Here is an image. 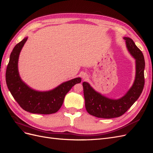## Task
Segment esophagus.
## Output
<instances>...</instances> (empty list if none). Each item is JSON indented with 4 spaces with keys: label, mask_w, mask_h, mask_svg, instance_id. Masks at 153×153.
Returning a JSON list of instances; mask_svg holds the SVG:
<instances>
[{
    "label": "esophagus",
    "mask_w": 153,
    "mask_h": 153,
    "mask_svg": "<svg viewBox=\"0 0 153 153\" xmlns=\"http://www.w3.org/2000/svg\"><path fill=\"white\" fill-rule=\"evenodd\" d=\"M87 78V75H86V74H82V78L83 79H86V78Z\"/></svg>",
    "instance_id": "esophagus-1"
}]
</instances>
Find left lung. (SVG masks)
<instances>
[{
	"mask_svg": "<svg viewBox=\"0 0 153 153\" xmlns=\"http://www.w3.org/2000/svg\"><path fill=\"white\" fill-rule=\"evenodd\" d=\"M128 52L135 60V77L128 92L119 99L109 98L95 91L88 82H83L85 106L87 112L96 117L111 119L121 116L139 98L144 86V57L134 41L124 37Z\"/></svg>",
	"mask_w": 153,
	"mask_h": 153,
	"instance_id": "8db88e82",
	"label": "left lung"
}]
</instances>
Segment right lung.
<instances>
[{"mask_svg":"<svg viewBox=\"0 0 153 153\" xmlns=\"http://www.w3.org/2000/svg\"><path fill=\"white\" fill-rule=\"evenodd\" d=\"M26 37L14 47L7 66L6 80L8 89L17 103L24 110L32 114H51L61 108L64 97L73 86L81 82L78 77L63 82L52 90L38 91L32 89L22 80L18 72V59L27 41Z\"/></svg>","mask_w":153,"mask_h":153,"instance_id":"right-lung-1","label":"right lung"}]
</instances>
